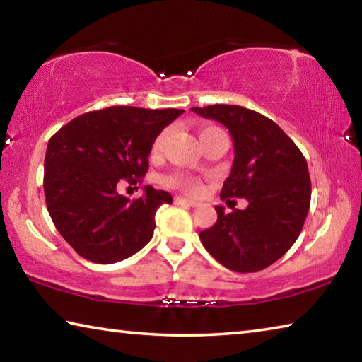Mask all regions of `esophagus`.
I'll return each mask as SVG.
<instances>
[{
    "mask_svg": "<svg viewBox=\"0 0 362 362\" xmlns=\"http://www.w3.org/2000/svg\"><path fill=\"white\" fill-rule=\"evenodd\" d=\"M174 203H175V204H179V206H188V207H196V206H198V203H196V201L187 199V198H182V196H175Z\"/></svg>",
    "mask_w": 362,
    "mask_h": 362,
    "instance_id": "1",
    "label": "esophagus"
}]
</instances>
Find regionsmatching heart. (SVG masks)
<instances>
[{
	"instance_id": "b5f03b06",
	"label": "heart",
	"mask_w": 362,
	"mask_h": 362,
	"mask_svg": "<svg viewBox=\"0 0 362 362\" xmlns=\"http://www.w3.org/2000/svg\"><path fill=\"white\" fill-rule=\"evenodd\" d=\"M206 131V129H204ZM166 137H168V131H163L159 136L155 139V142H153L151 150L153 153H159L163 150V145L166 142ZM166 183L170 187H175V188H180L183 192H187L189 194H199L203 192V185H201V182L198 179H193V177H188V175H173L166 179Z\"/></svg>"
}]
</instances>
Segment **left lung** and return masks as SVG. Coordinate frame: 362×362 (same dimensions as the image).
<instances>
[{"mask_svg":"<svg viewBox=\"0 0 362 362\" xmlns=\"http://www.w3.org/2000/svg\"><path fill=\"white\" fill-rule=\"evenodd\" d=\"M192 112L228 129L235 159L220 198L247 199L246 209L225 214L199 233L207 252L238 273H254L281 259L297 241L308 216L311 182L298 146L276 122L240 105L193 107Z\"/></svg>","mask_w":362,"mask_h":362,"instance_id":"1","label":"left lung"}]
</instances>
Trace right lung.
<instances>
[{
    "mask_svg": "<svg viewBox=\"0 0 362 362\" xmlns=\"http://www.w3.org/2000/svg\"><path fill=\"white\" fill-rule=\"evenodd\" d=\"M183 110L108 107L84 113L47 144L45 196L54 225L86 260L110 265L139 252L153 238L155 214L173 196L150 185L129 199L148 170L151 145Z\"/></svg>",
    "mask_w": 362,
    "mask_h": 362,
    "instance_id": "obj_1",
    "label": "right lung"
}]
</instances>
